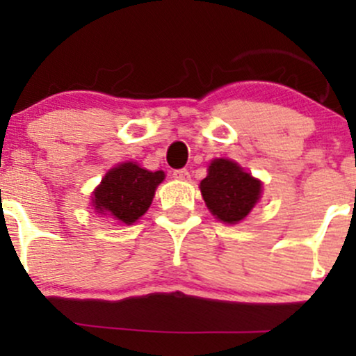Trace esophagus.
Wrapping results in <instances>:
<instances>
[{
    "label": "esophagus",
    "mask_w": 356,
    "mask_h": 356,
    "mask_svg": "<svg viewBox=\"0 0 356 356\" xmlns=\"http://www.w3.org/2000/svg\"><path fill=\"white\" fill-rule=\"evenodd\" d=\"M172 177L177 179V181H189V170L187 169H175L172 172Z\"/></svg>",
    "instance_id": "obj_1"
}]
</instances>
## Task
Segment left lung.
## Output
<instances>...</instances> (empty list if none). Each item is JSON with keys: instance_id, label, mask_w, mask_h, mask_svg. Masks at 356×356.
Masks as SVG:
<instances>
[{"instance_id": "1", "label": "left lung", "mask_w": 356, "mask_h": 356, "mask_svg": "<svg viewBox=\"0 0 356 356\" xmlns=\"http://www.w3.org/2000/svg\"><path fill=\"white\" fill-rule=\"evenodd\" d=\"M206 206L219 220L236 224L243 220L256 206L261 195V182L244 172L236 162L216 159L209 174L201 182Z\"/></svg>"}]
</instances>
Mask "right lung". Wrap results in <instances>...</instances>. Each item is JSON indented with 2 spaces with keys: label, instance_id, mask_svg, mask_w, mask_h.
Listing matches in <instances>:
<instances>
[{
  "label": "right lung",
  "instance_id": "obj_1",
  "mask_svg": "<svg viewBox=\"0 0 356 356\" xmlns=\"http://www.w3.org/2000/svg\"><path fill=\"white\" fill-rule=\"evenodd\" d=\"M164 177L162 170L150 172L134 162H125L108 170L93 192V206L100 214L112 216L124 224L136 222L150 207L155 189Z\"/></svg>",
  "mask_w": 356,
  "mask_h": 356
}]
</instances>
